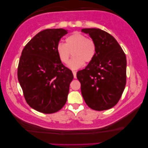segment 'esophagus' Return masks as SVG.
Masks as SVG:
<instances>
[{
  "instance_id": "obj_1",
  "label": "esophagus",
  "mask_w": 148,
  "mask_h": 148,
  "mask_svg": "<svg viewBox=\"0 0 148 148\" xmlns=\"http://www.w3.org/2000/svg\"><path fill=\"white\" fill-rule=\"evenodd\" d=\"M73 77L75 79L77 78V72L75 71H73Z\"/></svg>"
}]
</instances>
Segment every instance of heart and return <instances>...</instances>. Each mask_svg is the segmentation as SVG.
I'll list each match as a JSON object with an SVG mask.
<instances>
[{"mask_svg": "<svg viewBox=\"0 0 148 148\" xmlns=\"http://www.w3.org/2000/svg\"><path fill=\"white\" fill-rule=\"evenodd\" d=\"M72 51L73 58L68 66L72 69H77L85 63H89L94 59L97 52V46L92 38L79 32H75L66 38L65 44L58 43L56 53L60 62L67 63Z\"/></svg>", "mask_w": 148, "mask_h": 148, "instance_id": "b5f03b06", "label": "heart"}]
</instances>
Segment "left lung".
<instances>
[{
    "label": "left lung",
    "mask_w": 148,
    "mask_h": 148,
    "mask_svg": "<svg viewBox=\"0 0 148 148\" xmlns=\"http://www.w3.org/2000/svg\"><path fill=\"white\" fill-rule=\"evenodd\" d=\"M88 34L97 46L94 59L77 73L86 104L101 111L114 106L124 91L127 79V59L122 48L110 34L100 29L88 28Z\"/></svg>",
    "instance_id": "1"
}]
</instances>
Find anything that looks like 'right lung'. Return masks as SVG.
<instances>
[{"label":"right lung","instance_id":"right-lung-1","mask_svg":"<svg viewBox=\"0 0 148 148\" xmlns=\"http://www.w3.org/2000/svg\"><path fill=\"white\" fill-rule=\"evenodd\" d=\"M67 34L47 29L36 34L22 50L17 78L30 107L44 114L60 110L67 100L73 75L60 62L56 46Z\"/></svg>","mask_w":148,"mask_h":148}]
</instances>
